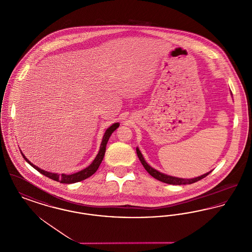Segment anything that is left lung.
I'll use <instances>...</instances> for the list:
<instances>
[{"instance_id": "8db88e82", "label": "left lung", "mask_w": 252, "mask_h": 252, "mask_svg": "<svg viewBox=\"0 0 252 252\" xmlns=\"http://www.w3.org/2000/svg\"><path fill=\"white\" fill-rule=\"evenodd\" d=\"M136 151H137V155L139 159L141 160L144 169L149 173V175H151L153 178H155L156 180H159V181H162L164 183H167V184H172V185H185V184H192L194 183L198 180H202L205 177H207L212 171L204 174L202 176H199V177H196V178H192V179H182V178H177V177H173V176H169L166 175L164 173H161L159 171H158L156 169H154L153 167H151L144 159L143 154L141 153L139 147L136 148Z\"/></svg>"}]
</instances>
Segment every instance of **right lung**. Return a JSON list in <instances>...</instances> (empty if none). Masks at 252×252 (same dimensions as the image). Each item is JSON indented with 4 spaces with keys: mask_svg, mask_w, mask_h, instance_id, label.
I'll use <instances>...</instances> for the list:
<instances>
[{
    "mask_svg": "<svg viewBox=\"0 0 252 252\" xmlns=\"http://www.w3.org/2000/svg\"><path fill=\"white\" fill-rule=\"evenodd\" d=\"M120 124L119 123H114L112 126H110L108 128H107L106 132L104 133V136H103V139H102V143L100 144V149H99V152L98 154L96 155L95 158L94 159V161L88 166V167L85 168L83 170L79 171V172H76L74 174H71V175H67V174H58V173H52V172H48V171H45L41 168L37 167L35 164H33L26 157L24 156V153L21 151L22 155L24 157V159L32 166L33 168H35L36 171H38L40 174H42L43 176L47 177L51 180H56V181H59L60 183H75V182H78V181H81V180H86L88 179L89 177H91L92 175H94L97 171L98 167L100 166L104 156H105V153H106V146L108 144V139L110 138L111 134L113 132L115 131L118 127H119Z\"/></svg>",
    "mask_w": 252,
    "mask_h": 252,
    "instance_id": "obj_1",
    "label": "right lung"
}]
</instances>
